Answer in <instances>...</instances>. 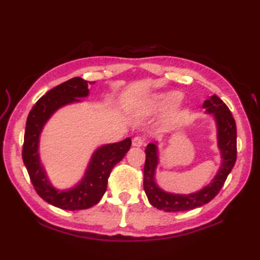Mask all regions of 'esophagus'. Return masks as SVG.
Returning a JSON list of instances; mask_svg holds the SVG:
<instances>
[{"instance_id":"esophagus-1","label":"esophagus","mask_w":260,"mask_h":260,"mask_svg":"<svg viewBox=\"0 0 260 260\" xmlns=\"http://www.w3.org/2000/svg\"><path fill=\"white\" fill-rule=\"evenodd\" d=\"M132 144H133V146L140 147L144 144V139H142L141 136H136V137H134L133 141H132Z\"/></svg>"}]
</instances>
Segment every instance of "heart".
Instances as JSON below:
<instances>
[{
    "mask_svg": "<svg viewBox=\"0 0 260 260\" xmlns=\"http://www.w3.org/2000/svg\"><path fill=\"white\" fill-rule=\"evenodd\" d=\"M180 99V95L178 92H172L169 93V95H164L158 97V99L156 101V106L159 108H165L169 107L171 105L176 103Z\"/></svg>",
    "mask_w": 260,
    "mask_h": 260,
    "instance_id": "obj_1",
    "label": "heart"
}]
</instances>
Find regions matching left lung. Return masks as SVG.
<instances>
[{"instance_id":"1","label":"left lung","mask_w":260,"mask_h":260,"mask_svg":"<svg viewBox=\"0 0 260 260\" xmlns=\"http://www.w3.org/2000/svg\"><path fill=\"white\" fill-rule=\"evenodd\" d=\"M207 113L213 114L218 128V146L221 151L222 165L217 175L202 190L191 194H173L165 192L155 183V169L158 163L157 145L150 143L146 146L144 165V191L153 207L167 212L192 210L207 204L221 190L237 159V128L236 121L229 108L218 96H211L203 103Z\"/></svg>"}]
</instances>
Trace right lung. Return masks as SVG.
<instances>
[{
    "label": "right lung",
    "mask_w": 260,
    "mask_h": 260,
    "mask_svg": "<svg viewBox=\"0 0 260 260\" xmlns=\"http://www.w3.org/2000/svg\"><path fill=\"white\" fill-rule=\"evenodd\" d=\"M88 93V82L80 77H75L49 90L30 110L22 148L23 163L38 194L52 206L70 211L91 208L101 201L106 192L110 172L126 155L132 145V141L128 137L121 142L97 148L92 154L84 179L73 189L59 191L50 184L40 163L38 152L41 131L47 120L58 108L67 104L80 102L78 98L87 97Z\"/></svg>",
    "instance_id": "1"
}]
</instances>
